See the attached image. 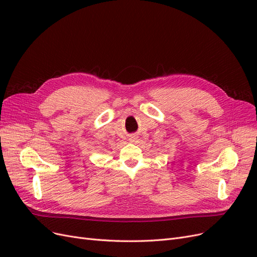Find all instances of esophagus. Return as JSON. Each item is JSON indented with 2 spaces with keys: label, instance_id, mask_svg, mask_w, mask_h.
<instances>
[{
  "label": "esophagus",
  "instance_id": "esophagus-1",
  "mask_svg": "<svg viewBox=\"0 0 257 257\" xmlns=\"http://www.w3.org/2000/svg\"><path fill=\"white\" fill-rule=\"evenodd\" d=\"M135 139H136V137H135V136H131V138H130V141H131V142H134V141H135Z\"/></svg>",
  "mask_w": 257,
  "mask_h": 257
}]
</instances>
